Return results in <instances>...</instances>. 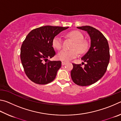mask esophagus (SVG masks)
I'll list each match as a JSON object with an SVG mask.
<instances>
[{"mask_svg": "<svg viewBox=\"0 0 121 121\" xmlns=\"http://www.w3.org/2000/svg\"><path fill=\"white\" fill-rule=\"evenodd\" d=\"M66 64V62H62V65H65Z\"/></svg>", "mask_w": 121, "mask_h": 121, "instance_id": "esophagus-1", "label": "esophagus"}]
</instances>
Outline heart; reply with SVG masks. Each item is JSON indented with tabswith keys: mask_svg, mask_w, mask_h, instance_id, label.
I'll return each instance as SVG.
<instances>
[{
	"mask_svg": "<svg viewBox=\"0 0 121 121\" xmlns=\"http://www.w3.org/2000/svg\"><path fill=\"white\" fill-rule=\"evenodd\" d=\"M67 36L74 41V43L72 46V49L60 50L58 52L57 56L58 59L64 62H68L75 58L78 56V52L80 54H82L86 52L87 48V44L86 42L82 41L83 39V35L80 32L78 31H71L67 34ZM52 44L54 48L57 50H60L63 46L62 38L59 35L55 37L52 41Z\"/></svg>",
	"mask_w": 121,
	"mask_h": 121,
	"instance_id": "obj_1",
	"label": "heart"
}]
</instances>
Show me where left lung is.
<instances>
[{
    "label": "left lung",
    "mask_w": 121,
    "mask_h": 121,
    "mask_svg": "<svg viewBox=\"0 0 121 121\" xmlns=\"http://www.w3.org/2000/svg\"><path fill=\"white\" fill-rule=\"evenodd\" d=\"M77 28L87 32L90 37L91 45L87 52L81 58L86 64L82 66V64L73 63L71 75L76 84L87 86L98 81L105 74L109 62V45L105 36L94 27L83 26Z\"/></svg>",
    "instance_id": "8db88e82"
}]
</instances>
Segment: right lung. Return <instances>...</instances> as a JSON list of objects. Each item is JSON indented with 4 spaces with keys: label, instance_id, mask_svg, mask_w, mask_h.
<instances>
[{
    "label": "right lung",
    "instance_id": "right-lung-1",
    "mask_svg": "<svg viewBox=\"0 0 121 121\" xmlns=\"http://www.w3.org/2000/svg\"><path fill=\"white\" fill-rule=\"evenodd\" d=\"M69 27L43 26L33 29L23 41L20 57L25 74L34 83L46 84L52 82L60 68V61H50L56 55L52 41Z\"/></svg>",
    "mask_w": 121,
    "mask_h": 121
}]
</instances>
